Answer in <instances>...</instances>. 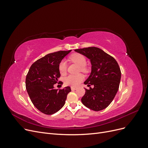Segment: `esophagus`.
Instances as JSON below:
<instances>
[{"label": "esophagus", "mask_w": 148, "mask_h": 148, "mask_svg": "<svg viewBox=\"0 0 148 148\" xmlns=\"http://www.w3.org/2000/svg\"><path fill=\"white\" fill-rule=\"evenodd\" d=\"M77 89V88H76V87H73V86H71V90H76V89Z\"/></svg>", "instance_id": "34e87169"}]
</instances>
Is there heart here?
Listing matches in <instances>:
<instances>
[{
    "instance_id": "heart-1",
    "label": "heart",
    "mask_w": 148,
    "mask_h": 148,
    "mask_svg": "<svg viewBox=\"0 0 148 148\" xmlns=\"http://www.w3.org/2000/svg\"><path fill=\"white\" fill-rule=\"evenodd\" d=\"M70 59L75 63L81 66L82 70H85L84 66L86 64V60L85 57L80 53H73L70 57ZM66 62L65 60H62L59 65V70L61 75H64L66 71ZM84 77L82 74L78 75H69L64 78V82L65 84L71 86H77L81 83Z\"/></svg>"
}]
</instances>
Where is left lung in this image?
<instances>
[{"label":"left lung","instance_id":"1","mask_svg":"<svg viewBox=\"0 0 148 148\" xmlns=\"http://www.w3.org/2000/svg\"><path fill=\"white\" fill-rule=\"evenodd\" d=\"M90 60L91 72L84 82L89 89H85L82 98L83 104L95 111L106 109L117 94L121 79V71L114 57L102 49L89 47L75 50ZM92 85L94 87H90Z\"/></svg>","mask_w":148,"mask_h":148}]
</instances>
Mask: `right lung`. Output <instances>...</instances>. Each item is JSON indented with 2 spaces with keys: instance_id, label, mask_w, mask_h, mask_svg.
<instances>
[{
  "instance_id": "1",
  "label": "right lung",
  "mask_w": 148,
  "mask_h": 148,
  "mask_svg": "<svg viewBox=\"0 0 148 148\" xmlns=\"http://www.w3.org/2000/svg\"><path fill=\"white\" fill-rule=\"evenodd\" d=\"M71 51L49 53L33 63L26 75V88L30 99L43 114L52 115L59 111L71 91L69 86L59 90L53 87L60 77V62Z\"/></svg>"
}]
</instances>
